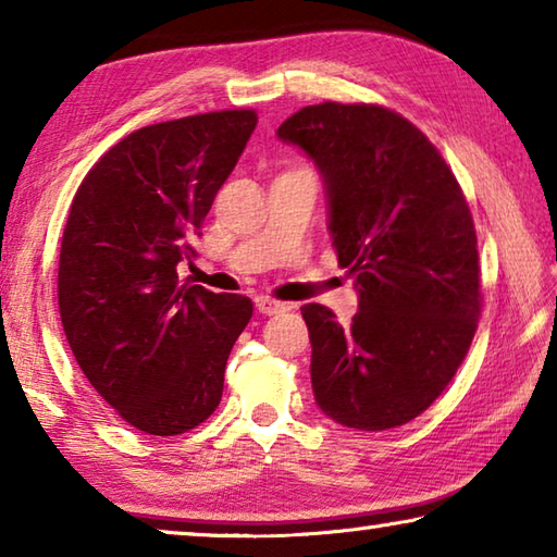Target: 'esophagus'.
<instances>
[{
	"label": "esophagus",
	"mask_w": 557,
	"mask_h": 557,
	"mask_svg": "<svg viewBox=\"0 0 557 557\" xmlns=\"http://www.w3.org/2000/svg\"><path fill=\"white\" fill-rule=\"evenodd\" d=\"M256 307H258V312L265 314V317L289 312V309H292V305H287V301H277V299H270V297H258Z\"/></svg>",
	"instance_id": "1"
}]
</instances>
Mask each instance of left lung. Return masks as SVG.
<instances>
[{"mask_svg": "<svg viewBox=\"0 0 557 557\" xmlns=\"http://www.w3.org/2000/svg\"><path fill=\"white\" fill-rule=\"evenodd\" d=\"M319 169L329 233L358 312L305 305L312 391L326 418L391 430L447 388L476 332V233L451 169L422 132L379 106L301 108L277 129Z\"/></svg>", "mask_w": 557, "mask_h": 557, "instance_id": "8db88e82", "label": "left lung"}]
</instances>
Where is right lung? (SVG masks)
Returning a JSON list of instances; mask_svg holds the SVG:
<instances>
[{
  "label": "right lung",
  "instance_id": "obj_1",
  "mask_svg": "<svg viewBox=\"0 0 557 557\" xmlns=\"http://www.w3.org/2000/svg\"><path fill=\"white\" fill-rule=\"evenodd\" d=\"M258 125L252 110L159 122L108 149L71 203L59 260L65 338L132 428L182 435L223 395L252 301L182 285L176 265Z\"/></svg>",
  "mask_w": 557,
  "mask_h": 557
}]
</instances>
